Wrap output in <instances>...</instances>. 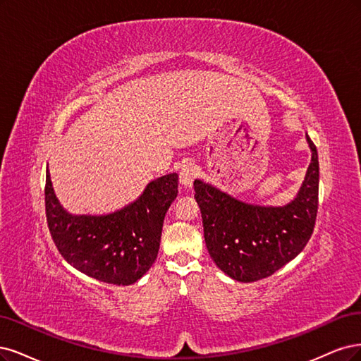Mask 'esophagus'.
<instances>
[{"label":"esophagus","mask_w":361,"mask_h":361,"mask_svg":"<svg viewBox=\"0 0 361 361\" xmlns=\"http://www.w3.org/2000/svg\"><path fill=\"white\" fill-rule=\"evenodd\" d=\"M180 184L184 188H192L195 178L197 177V168L193 161H184L180 168Z\"/></svg>","instance_id":"esophagus-1"}]
</instances>
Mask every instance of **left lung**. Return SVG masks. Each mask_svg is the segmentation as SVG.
Segmentation results:
<instances>
[{"label":"left lung","mask_w":361,"mask_h":361,"mask_svg":"<svg viewBox=\"0 0 361 361\" xmlns=\"http://www.w3.org/2000/svg\"><path fill=\"white\" fill-rule=\"evenodd\" d=\"M312 161L303 185L285 207L241 202L195 180L208 253L220 270L238 282L269 277L294 259L313 234L318 213V151L307 136Z\"/></svg>","instance_id":"obj_1"}]
</instances>
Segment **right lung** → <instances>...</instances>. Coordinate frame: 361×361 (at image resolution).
I'll list each match as a JSON object with an SVG mask.
<instances>
[{
  "instance_id": "add662e5",
  "label": "right lung",
  "mask_w": 361,
  "mask_h": 361,
  "mask_svg": "<svg viewBox=\"0 0 361 361\" xmlns=\"http://www.w3.org/2000/svg\"><path fill=\"white\" fill-rule=\"evenodd\" d=\"M178 193V176L151 181L137 200L106 216H72L58 202L46 171L44 207L51 237L76 270L111 285H132L157 258L161 226Z\"/></svg>"
}]
</instances>
